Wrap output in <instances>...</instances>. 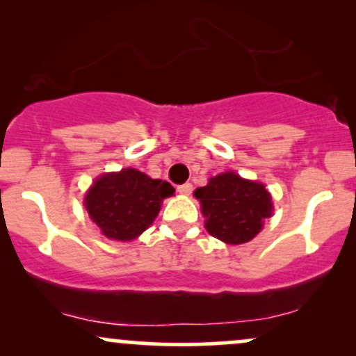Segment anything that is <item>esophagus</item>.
Here are the masks:
<instances>
[{
	"label": "esophagus",
	"mask_w": 356,
	"mask_h": 356,
	"mask_svg": "<svg viewBox=\"0 0 356 356\" xmlns=\"http://www.w3.org/2000/svg\"><path fill=\"white\" fill-rule=\"evenodd\" d=\"M177 191L181 192V194H184V195L191 194V192H192V184H189V182H186V184H181V186L177 187Z\"/></svg>",
	"instance_id": "esophagus-1"
}]
</instances>
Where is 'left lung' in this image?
<instances>
[{"instance_id": "obj_1", "label": "left lung", "mask_w": 356, "mask_h": 356, "mask_svg": "<svg viewBox=\"0 0 356 356\" xmlns=\"http://www.w3.org/2000/svg\"><path fill=\"white\" fill-rule=\"evenodd\" d=\"M201 201L206 229L227 244L251 241L271 218L273 202L263 184L224 172L209 179V184L194 192Z\"/></svg>"}]
</instances>
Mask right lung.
<instances>
[{"instance_id": "right-lung-1", "label": "right lung", "mask_w": 356, "mask_h": 356, "mask_svg": "<svg viewBox=\"0 0 356 356\" xmlns=\"http://www.w3.org/2000/svg\"><path fill=\"white\" fill-rule=\"evenodd\" d=\"M172 194L169 182L150 179L136 169H124L97 179L85 195V207L107 238L130 241L154 222L162 199Z\"/></svg>"}]
</instances>
